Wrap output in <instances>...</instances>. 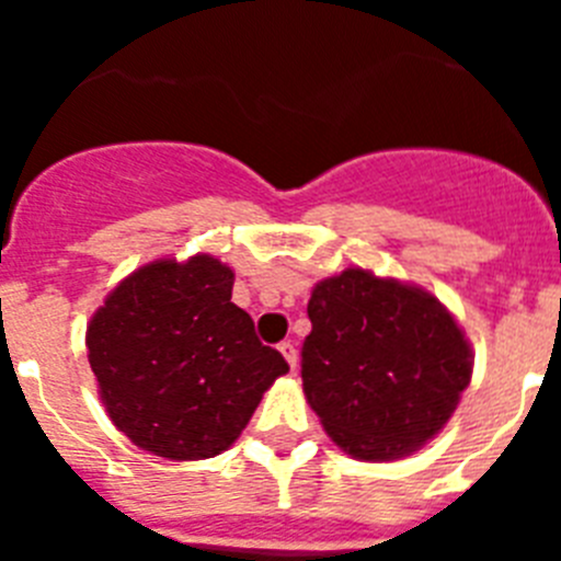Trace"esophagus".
Here are the masks:
<instances>
[{"mask_svg":"<svg viewBox=\"0 0 561 561\" xmlns=\"http://www.w3.org/2000/svg\"><path fill=\"white\" fill-rule=\"evenodd\" d=\"M277 348H280V354H284V359L289 362V368L295 370L297 368V348H295V342H280V345H277Z\"/></svg>","mask_w":561,"mask_h":561,"instance_id":"34e87169","label":"esophagus"}]
</instances>
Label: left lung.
Returning <instances> with one entry per match:
<instances>
[{
  "label": "left lung",
  "mask_w": 561,
  "mask_h": 561,
  "mask_svg": "<svg viewBox=\"0 0 561 561\" xmlns=\"http://www.w3.org/2000/svg\"><path fill=\"white\" fill-rule=\"evenodd\" d=\"M300 376L311 410L342 449L390 460L427 444L472 379L463 331L427 291L345 270L309 300Z\"/></svg>",
  "instance_id": "left-lung-1"
}]
</instances>
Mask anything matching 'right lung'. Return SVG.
Returning <instances> with one entry per match:
<instances>
[{"mask_svg": "<svg viewBox=\"0 0 561 561\" xmlns=\"http://www.w3.org/2000/svg\"><path fill=\"white\" fill-rule=\"evenodd\" d=\"M232 297L210 255L153 261L128 275L87 329L89 365L114 427L171 460L225 453L289 370Z\"/></svg>", "mask_w": 561, "mask_h": 561, "instance_id": "add662e5", "label": "right lung"}]
</instances>
